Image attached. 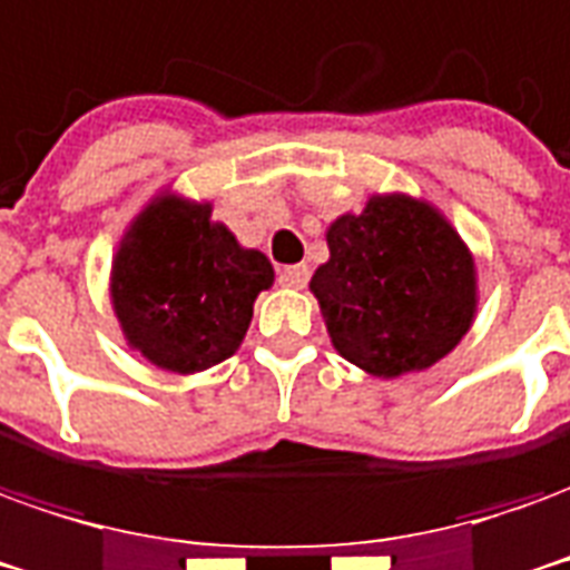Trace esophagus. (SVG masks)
I'll return each mask as SVG.
<instances>
[{"label": "esophagus", "mask_w": 570, "mask_h": 570, "mask_svg": "<svg viewBox=\"0 0 570 570\" xmlns=\"http://www.w3.org/2000/svg\"><path fill=\"white\" fill-rule=\"evenodd\" d=\"M277 281L289 289H302V286L308 284V265H284L281 274H277Z\"/></svg>", "instance_id": "1"}]
</instances>
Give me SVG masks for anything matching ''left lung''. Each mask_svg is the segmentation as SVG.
I'll list each match as a JSON object with an SVG mask.
<instances>
[{
  "label": "left lung",
  "instance_id": "8db88e82",
  "mask_svg": "<svg viewBox=\"0 0 570 570\" xmlns=\"http://www.w3.org/2000/svg\"><path fill=\"white\" fill-rule=\"evenodd\" d=\"M330 262L312 277L336 352L382 380L432 367L475 317V262L429 203L370 197L326 230Z\"/></svg>",
  "mask_w": 570,
  "mask_h": 570
}]
</instances>
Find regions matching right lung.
<instances>
[{"mask_svg": "<svg viewBox=\"0 0 570 570\" xmlns=\"http://www.w3.org/2000/svg\"><path fill=\"white\" fill-rule=\"evenodd\" d=\"M274 284L258 249H244L209 203L157 197L119 246L110 298L132 348L173 373H197L240 348L253 302Z\"/></svg>", "mask_w": 570, "mask_h": 570, "instance_id": "obj_1", "label": "right lung"}]
</instances>
